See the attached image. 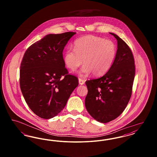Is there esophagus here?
I'll use <instances>...</instances> for the list:
<instances>
[{
	"mask_svg": "<svg viewBox=\"0 0 157 157\" xmlns=\"http://www.w3.org/2000/svg\"><path fill=\"white\" fill-rule=\"evenodd\" d=\"M79 83L80 85H83L85 83V81L83 79H82L81 78H79Z\"/></svg>",
	"mask_w": 157,
	"mask_h": 157,
	"instance_id": "34e87169",
	"label": "esophagus"
}]
</instances>
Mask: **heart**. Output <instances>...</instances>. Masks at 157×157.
<instances>
[{"label": "heart", "instance_id": "1", "mask_svg": "<svg viewBox=\"0 0 157 157\" xmlns=\"http://www.w3.org/2000/svg\"><path fill=\"white\" fill-rule=\"evenodd\" d=\"M117 53L116 44L103 37L88 35L76 39L74 49H67L63 60L67 68L75 71L82 63L81 75L90 72L94 76L105 74L111 67Z\"/></svg>", "mask_w": 157, "mask_h": 157}]
</instances>
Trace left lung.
<instances>
[{"label": "left lung", "mask_w": 157, "mask_h": 157, "mask_svg": "<svg viewBox=\"0 0 157 157\" xmlns=\"http://www.w3.org/2000/svg\"><path fill=\"white\" fill-rule=\"evenodd\" d=\"M117 53L111 67L104 76L86 81L88 94L85 105L90 116L106 123L116 119L127 107L132 95L135 74L132 52L118 36Z\"/></svg>", "instance_id": "1"}]
</instances>
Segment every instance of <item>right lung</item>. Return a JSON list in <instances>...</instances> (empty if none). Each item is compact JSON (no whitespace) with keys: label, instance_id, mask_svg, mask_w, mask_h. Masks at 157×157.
<instances>
[{"label":"right lung","instance_id":"obj_1","mask_svg":"<svg viewBox=\"0 0 157 157\" xmlns=\"http://www.w3.org/2000/svg\"><path fill=\"white\" fill-rule=\"evenodd\" d=\"M75 32L49 34L30 46L20 67V87L30 109L38 117L50 119L65 106L78 78L69 74L63 51Z\"/></svg>","mask_w":157,"mask_h":157}]
</instances>
